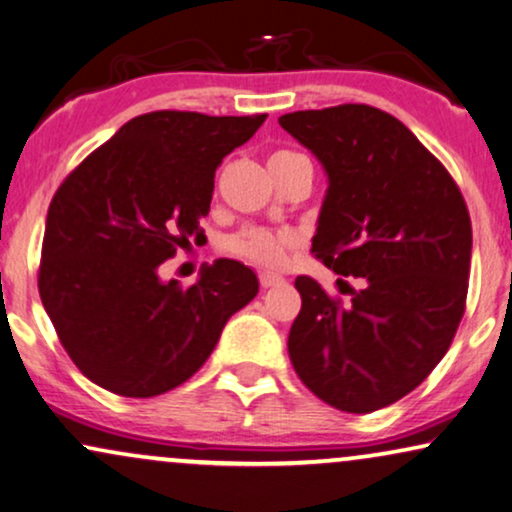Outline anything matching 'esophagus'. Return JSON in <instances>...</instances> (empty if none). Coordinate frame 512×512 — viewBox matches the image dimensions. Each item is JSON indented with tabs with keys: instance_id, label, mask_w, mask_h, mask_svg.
Listing matches in <instances>:
<instances>
[{
	"instance_id": "1",
	"label": "esophagus",
	"mask_w": 512,
	"mask_h": 512,
	"mask_svg": "<svg viewBox=\"0 0 512 512\" xmlns=\"http://www.w3.org/2000/svg\"><path fill=\"white\" fill-rule=\"evenodd\" d=\"M281 283H283V276L271 274V271H262V274H260V286L262 288H274V286H281Z\"/></svg>"
}]
</instances>
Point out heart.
I'll use <instances>...</instances> for the list:
<instances>
[{
	"label": "heart",
	"mask_w": 512,
	"mask_h": 512,
	"mask_svg": "<svg viewBox=\"0 0 512 512\" xmlns=\"http://www.w3.org/2000/svg\"><path fill=\"white\" fill-rule=\"evenodd\" d=\"M300 153L293 151H274L269 155V170H281L295 160H300ZM297 238L290 231H276L267 229V226H248L241 229L238 234L229 236L224 241V250L229 255L245 260L255 267L262 269H278L286 264V257Z\"/></svg>",
	"instance_id": "b5f03b06"
}]
</instances>
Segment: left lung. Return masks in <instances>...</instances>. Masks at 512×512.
<instances>
[{"label":"left lung","mask_w":512,"mask_h":512,"mask_svg":"<svg viewBox=\"0 0 512 512\" xmlns=\"http://www.w3.org/2000/svg\"><path fill=\"white\" fill-rule=\"evenodd\" d=\"M278 125L328 174L312 252L349 293L340 300L312 276L295 278L290 361L326 404L378 411L416 390L454 340L468 295V208L446 167L380 108L345 103Z\"/></svg>","instance_id":"obj_1"}]
</instances>
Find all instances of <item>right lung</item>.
<instances>
[{
    "label": "right lung",
    "mask_w": 512,
    "mask_h": 512,
    "mask_svg": "<svg viewBox=\"0 0 512 512\" xmlns=\"http://www.w3.org/2000/svg\"><path fill=\"white\" fill-rule=\"evenodd\" d=\"M264 120L139 115L58 186L37 286L68 357L103 390L144 399L186 383L260 290L236 260L203 264L193 286L158 269L203 238L217 167Z\"/></svg>",
    "instance_id": "add662e5"
}]
</instances>
